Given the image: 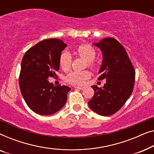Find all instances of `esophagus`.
Here are the masks:
<instances>
[{"mask_svg":"<svg viewBox=\"0 0 154 154\" xmlns=\"http://www.w3.org/2000/svg\"><path fill=\"white\" fill-rule=\"evenodd\" d=\"M74 88H76V89H79V90H84L85 88L84 87H80V86H74Z\"/></svg>","mask_w":154,"mask_h":154,"instance_id":"obj_1","label":"esophagus"}]
</instances>
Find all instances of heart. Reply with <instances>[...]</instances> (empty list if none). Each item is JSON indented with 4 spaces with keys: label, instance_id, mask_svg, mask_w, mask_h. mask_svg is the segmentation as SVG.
<instances>
[{
    "label": "heart",
    "instance_id": "heart-1",
    "mask_svg": "<svg viewBox=\"0 0 154 154\" xmlns=\"http://www.w3.org/2000/svg\"><path fill=\"white\" fill-rule=\"evenodd\" d=\"M77 54L82 59L88 62V65L90 67H94V64L92 61L96 56V51L91 45H82L77 49ZM60 64L64 70H68L71 64V56L69 52H62L60 58ZM90 76L89 71H84L78 72L72 71L66 76V81L73 85H82Z\"/></svg>",
    "mask_w": 154,
    "mask_h": 154
}]
</instances>
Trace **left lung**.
I'll list each match as a JSON object with an SVG mask.
<instances>
[{"instance_id": "8db88e82", "label": "left lung", "mask_w": 154, "mask_h": 154, "mask_svg": "<svg viewBox=\"0 0 154 154\" xmlns=\"http://www.w3.org/2000/svg\"><path fill=\"white\" fill-rule=\"evenodd\" d=\"M93 45L103 55L98 80L106 79V83L102 88L92 86L94 94L88 105L97 114L108 116L116 113L131 95L135 71L125 48L115 38H106Z\"/></svg>"}]
</instances>
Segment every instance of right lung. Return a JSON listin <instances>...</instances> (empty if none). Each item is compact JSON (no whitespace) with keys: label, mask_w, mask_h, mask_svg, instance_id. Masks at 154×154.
<instances>
[{"label":"right lung","mask_w":154,"mask_h":154,"mask_svg":"<svg viewBox=\"0 0 154 154\" xmlns=\"http://www.w3.org/2000/svg\"><path fill=\"white\" fill-rule=\"evenodd\" d=\"M67 46L62 40H44L24 54L21 64L19 83L22 97L33 112L49 116L60 111L67 100L68 86H54L48 78L55 76L60 58Z\"/></svg>","instance_id":"right-lung-1"}]
</instances>
